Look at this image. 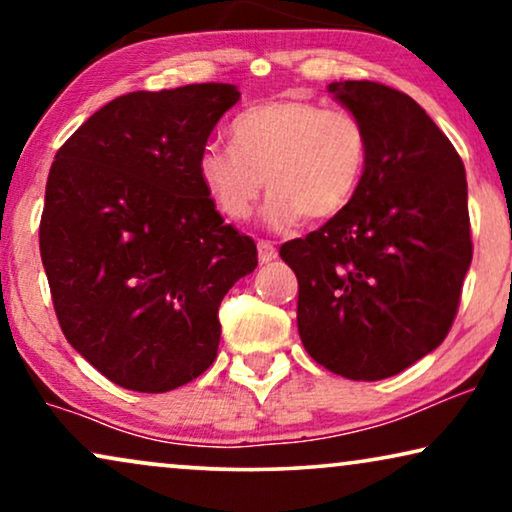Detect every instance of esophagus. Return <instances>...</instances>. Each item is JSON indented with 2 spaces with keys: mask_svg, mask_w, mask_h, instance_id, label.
Masks as SVG:
<instances>
[{
  "mask_svg": "<svg viewBox=\"0 0 512 512\" xmlns=\"http://www.w3.org/2000/svg\"><path fill=\"white\" fill-rule=\"evenodd\" d=\"M275 258H277L275 244L268 240H258V261L270 263V261H275Z\"/></svg>",
  "mask_w": 512,
  "mask_h": 512,
  "instance_id": "obj_1",
  "label": "esophagus"
}]
</instances>
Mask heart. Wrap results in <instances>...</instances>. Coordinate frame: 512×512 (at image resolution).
Instances as JSON below:
<instances>
[{"mask_svg":"<svg viewBox=\"0 0 512 512\" xmlns=\"http://www.w3.org/2000/svg\"><path fill=\"white\" fill-rule=\"evenodd\" d=\"M230 149L202 146L198 179L216 212L242 223L268 188L265 221L291 228L345 212L368 165V130L354 111L279 97L240 111L228 125Z\"/></svg>","mask_w":512,"mask_h":512,"instance_id":"1","label":"heart"}]
</instances>
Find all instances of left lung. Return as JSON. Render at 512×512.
Instances as JSON below:
<instances>
[{
  "label": "left lung",
  "instance_id": "1",
  "mask_svg": "<svg viewBox=\"0 0 512 512\" xmlns=\"http://www.w3.org/2000/svg\"><path fill=\"white\" fill-rule=\"evenodd\" d=\"M368 130V165L345 212L279 256L298 277V333L347 380L398 375L457 317L473 258L466 170L429 114L375 81L328 86Z\"/></svg>",
  "mask_w": 512,
  "mask_h": 512
}]
</instances>
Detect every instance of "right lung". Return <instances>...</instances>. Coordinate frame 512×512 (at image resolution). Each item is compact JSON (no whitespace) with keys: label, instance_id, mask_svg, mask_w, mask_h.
I'll return each instance as SVG.
<instances>
[{"label":"right lung","instance_id":"add662e5","mask_svg":"<svg viewBox=\"0 0 512 512\" xmlns=\"http://www.w3.org/2000/svg\"><path fill=\"white\" fill-rule=\"evenodd\" d=\"M237 100L230 83L137 90L55 153L39 223L53 307L69 345L118 387L163 394L205 373L221 300L258 265L198 179Z\"/></svg>","mask_w":512,"mask_h":512}]
</instances>
